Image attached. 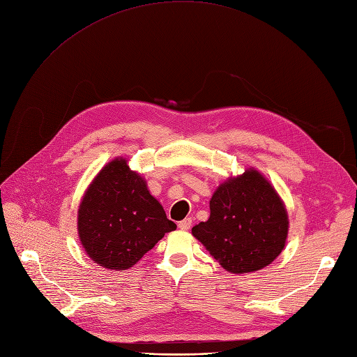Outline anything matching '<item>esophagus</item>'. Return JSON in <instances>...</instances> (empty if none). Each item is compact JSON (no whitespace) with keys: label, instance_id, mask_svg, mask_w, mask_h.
Listing matches in <instances>:
<instances>
[{"label":"esophagus","instance_id":"obj_1","mask_svg":"<svg viewBox=\"0 0 357 357\" xmlns=\"http://www.w3.org/2000/svg\"><path fill=\"white\" fill-rule=\"evenodd\" d=\"M190 227H192V218H185L178 222V228L181 231H188V229H190Z\"/></svg>","mask_w":357,"mask_h":357}]
</instances>
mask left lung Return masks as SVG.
Here are the masks:
<instances>
[{"instance_id":"8db88e82","label":"left lung","mask_w":357,"mask_h":357,"mask_svg":"<svg viewBox=\"0 0 357 357\" xmlns=\"http://www.w3.org/2000/svg\"><path fill=\"white\" fill-rule=\"evenodd\" d=\"M287 213L270 183L256 169L220 184L211 199V216L192 234L231 273L256 271L284 247Z\"/></svg>"}]
</instances>
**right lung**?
<instances>
[{"instance_id": "obj_1", "label": "right lung", "mask_w": 357, "mask_h": 357, "mask_svg": "<svg viewBox=\"0 0 357 357\" xmlns=\"http://www.w3.org/2000/svg\"><path fill=\"white\" fill-rule=\"evenodd\" d=\"M176 228L141 176L130 172L122 158L97 174L78 211L82 247L91 260L109 270L137 264L165 232Z\"/></svg>"}]
</instances>
